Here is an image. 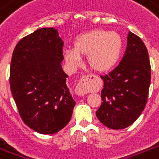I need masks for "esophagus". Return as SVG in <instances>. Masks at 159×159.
<instances>
[{
    "label": "esophagus",
    "instance_id": "34e87169",
    "mask_svg": "<svg viewBox=\"0 0 159 159\" xmlns=\"http://www.w3.org/2000/svg\"><path fill=\"white\" fill-rule=\"evenodd\" d=\"M88 80H89V76L83 77L82 79L79 81V83L77 84L75 92L78 96H84L87 94V89H88Z\"/></svg>",
    "mask_w": 159,
    "mask_h": 159
}]
</instances>
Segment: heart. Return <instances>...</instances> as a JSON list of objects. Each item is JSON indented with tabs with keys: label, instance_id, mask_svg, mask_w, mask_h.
<instances>
[{
	"label": "heart",
	"instance_id": "heart-1",
	"mask_svg": "<svg viewBox=\"0 0 159 159\" xmlns=\"http://www.w3.org/2000/svg\"><path fill=\"white\" fill-rule=\"evenodd\" d=\"M123 48L121 36L114 31L92 30L80 34L73 41V48L63 51V57L69 64H82V57L87 56V62L92 69L107 72L118 62Z\"/></svg>",
	"mask_w": 159,
	"mask_h": 159
}]
</instances>
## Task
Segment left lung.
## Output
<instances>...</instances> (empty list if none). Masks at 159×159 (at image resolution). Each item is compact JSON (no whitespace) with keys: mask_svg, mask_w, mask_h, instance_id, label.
Masks as SVG:
<instances>
[{"mask_svg":"<svg viewBox=\"0 0 159 159\" xmlns=\"http://www.w3.org/2000/svg\"><path fill=\"white\" fill-rule=\"evenodd\" d=\"M101 77L104 87L102 105L96 113L98 120L112 129L131 125L145 107L150 86L149 57L142 39L129 32L120 64Z\"/></svg>","mask_w":159,"mask_h":159,"instance_id":"left-lung-1","label":"left lung"}]
</instances>
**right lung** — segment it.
Returning a JSON list of instances; mask_svg holds the SVG:
<instances>
[{
	"label": "right lung",
	"instance_id": "1",
	"mask_svg": "<svg viewBox=\"0 0 159 159\" xmlns=\"http://www.w3.org/2000/svg\"><path fill=\"white\" fill-rule=\"evenodd\" d=\"M63 41L53 28L39 29L14 49L10 86L24 123L43 134L67 125L76 102L61 62Z\"/></svg>",
	"mask_w": 159,
	"mask_h": 159
}]
</instances>
